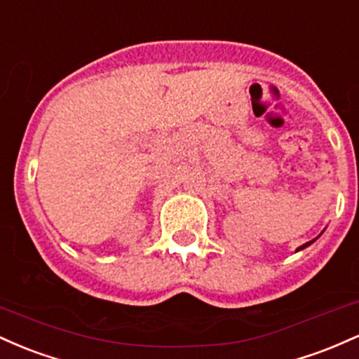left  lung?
Instances as JSON below:
<instances>
[{
  "instance_id": "1",
  "label": "left lung",
  "mask_w": 359,
  "mask_h": 359,
  "mask_svg": "<svg viewBox=\"0 0 359 359\" xmlns=\"http://www.w3.org/2000/svg\"><path fill=\"white\" fill-rule=\"evenodd\" d=\"M322 232H324V231H322ZM322 232H320V233H322ZM320 233H319V236H317V237H316V239H312V241H309V243H305V244H302V245H300V248H297V252H299V251H302V249H305V248H309V245H310V244H313V243H316V241H317V239H319V237H320Z\"/></svg>"
}]
</instances>
